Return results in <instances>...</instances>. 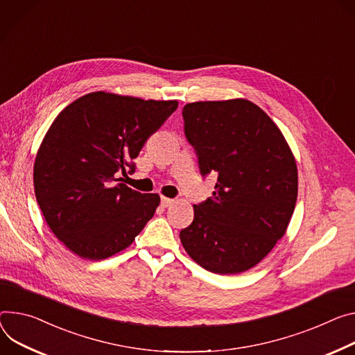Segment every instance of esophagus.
<instances>
[{"label": "esophagus", "instance_id": "34e87169", "mask_svg": "<svg viewBox=\"0 0 355 355\" xmlns=\"http://www.w3.org/2000/svg\"><path fill=\"white\" fill-rule=\"evenodd\" d=\"M173 204H174V200L167 198V197H161V205H163V207H170Z\"/></svg>", "mask_w": 355, "mask_h": 355}]
</instances>
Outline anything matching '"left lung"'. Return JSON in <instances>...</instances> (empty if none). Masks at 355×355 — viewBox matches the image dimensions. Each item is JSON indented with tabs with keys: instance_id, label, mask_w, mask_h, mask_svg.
<instances>
[{
	"instance_id": "8db88e82",
	"label": "left lung",
	"mask_w": 355,
	"mask_h": 355,
	"mask_svg": "<svg viewBox=\"0 0 355 355\" xmlns=\"http://www.w3.org/2000/svg\"><path fill=\"white\" fill-rule=\"evenodd\" d=\"M185 136L201 174H216L212 197L194 205L180 234L201 268L238 275L256 266L283 238L297 200V166L277 124L246 99L187 103Z\"/></svg>"
}]
</instances>
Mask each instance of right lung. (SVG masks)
I'll use <instances>...</instances> for the list:
<instances>
[{
  "instance_id": "1",
  "label": "right lung",
  "mask_w": 355,
  "mask_h": 355,
  "mask_svg": "<svg viewBox=\"0 0 355 355\" xmlns=\"http://www.w3.org/2000/svg\"><path fill=\"white\" fill-rule=\"evenodd\" d=\"M177 101H144L105 90L63 109L38 148L35 197L49 230L72 253L103 261L130 246L159 205L119 178Z\"/></svg>"
}]
</instances>
